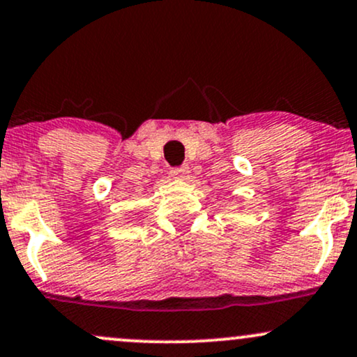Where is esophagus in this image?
<instances>
[{
  "label": "esophagus",
  "instance_id": "esophagus-1",
  "mask_svg": "<svg viewBox=\"0 0 357 357\" xmlns=\"http://www.w3.org/2000/svg\"><path fill=\"white\" fill-rule=\"evenodd\" d=\"M188 173H190V167L181 166V167H174V169L171 171V176H173L174 179H184L188 178Z\"/></svg>",
  "mask_w": 357,
  "mask_h": 357
}]
</instances>
